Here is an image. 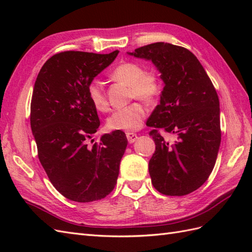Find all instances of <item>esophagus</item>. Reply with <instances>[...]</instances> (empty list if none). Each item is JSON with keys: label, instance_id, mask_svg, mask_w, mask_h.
Masks as SVG:
<instances>
[{"label": "esophagus", "instance_id": "1", "mask_svg": "<svg viewBox=\"0 0 252 252\" xmlns=\"http://www.w3.org/2000/svg\"><path fill=\"white\" fill-rule=\"evenodd\" d=\"M126 138H127V142H129L130 144H132V143H134L137 140V135L135 134V133L127 132L126 133Z\"/></svg>", "mask_w": 252, "mask_h": 252}]
</instances>
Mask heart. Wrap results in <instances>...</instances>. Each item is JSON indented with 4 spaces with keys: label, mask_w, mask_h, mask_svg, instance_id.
I'll list each match as a JSON object with an SVG mask.
<instances>
[{
    "label": "heart",
    "mask_w": 252,
    "mask_h": 252,
    "mask_svg": "<svg viewBox=\"0 0 252 252\" xmlns=\"http://www.w3.org/2000/svg\"><path fill=\"white\" fill-rule=\"evenodd\" d=\"M110 78L130 85V97L144 101H154L161 93V81L153 72L137 63L125 62L116 66L110 72ZM88 98L99 112L109 109L108 100L101 84L93 80L87 87ZM147 115L146 108L140 103H133L125 108L118 109L107 120V126L112 131H136L142 127Z\"/></svg>",
    "instance_id": "b5f03b06"
}]
</instances>
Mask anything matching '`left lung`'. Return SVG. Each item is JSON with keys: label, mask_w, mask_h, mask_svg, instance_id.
<instances>
[{"label": "left lung", "mask_w": 252, "mask_h": 252, "mask_svg": "<svg viewBox=\"0 0 252 252\" xmlns=\"http://www.w3.org/2000/svg\"><path fill=\"white\" fill-rule=\"evenodd\" d=\"M152 61L164 88L149 117L156 151L149 160L152 183L167 196L190 194L208 180L221 143L220 103L217 91L197 57L185 47L163 42L129 53ZM159 128L173 132L165 141Z\"/></svg>", "instance_id": "left-lung-1"}]
</instances>
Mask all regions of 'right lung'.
<instances>
[{
    "mask_svg": "<svg viewBox=\"0 0 252 252\" xmlns=\"http://www.w3.org/2000/svg\"><path fill=\"white\" fill-rule=\"evenodd\" d=\"M118 53H58L46 61L35 80L30 125L37 156L53 186L73 201L105 198L119 175L126 136L114 131L90 145L100 123L87 94L88 84Z\"/></svg>",
    "mask_w": 252,
    "mask_h": 252,
    "instance_id": "obj_1",
    "label": "right lung"
}]
</instances>
